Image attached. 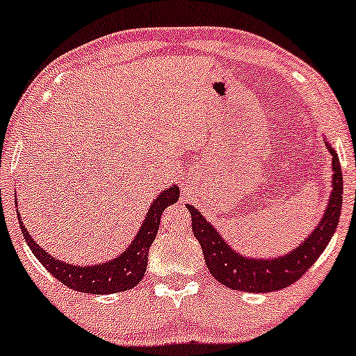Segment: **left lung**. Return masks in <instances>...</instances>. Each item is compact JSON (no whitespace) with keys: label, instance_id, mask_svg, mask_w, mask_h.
Segmentation results:
<instances>
[{"label":"left lung","instance_id":"1","mask_svg":"<svg viewBox=\"0 0 356 356\" xmlns=\"http://www.w3.org/2000/svg\"><path fill=\"white\" fill-rule=\"evenodd\" d=\"M328 145L332 154V194H330L327 211L308 237L290 254L277 259H250L232 250L229 243L220 237L213 225L192 205H187L192 216V230L202 247V254L209 272L216 280L229 289L241 292L267 293L285 289L303 277L308 268L316 262L330 238L335 234L340 219L341 200H343V175H341L338 154Z\"/></svg>","mask_w":356,"mask_h":356}]
</instances>
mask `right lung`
Here are the masks:
<instances>
[{
  "label": "right lung",
  "mask_w": 356,
  "mask_h": 356,
  "mask_svg": "<svg viewBox=\"0 0 356 356\" xmlns=\"http://www.w3.org/2000/svg\"><path fill=\"white\" fill-rule=\"evenodd\" d=\"M179 194L181 192H179L177 186L162 191L152 202L129 248H126V252H122L118 259H113L111 262L89 265V267H83V265L78 267V265L61 262V260L46 254L38 245V242H34V238L29 235L28 229L23 225L19 213L18 220L21 232L26 238L28 247L31 248L34 257L63 285L70 286L72 290H78V292L92 295L126 292V290L139 284L140 278L144 277L145 268H147L149 248H151L154 238L157 235V230H159L162 212L165 211V207L177 202L179 197H181Z\"/></svg>",
  "instance_id": "right-lung-1"
}]
</instances>
